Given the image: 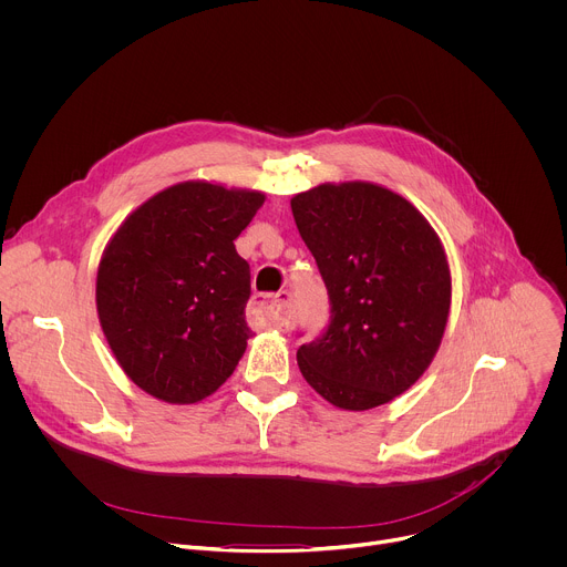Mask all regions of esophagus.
I'll use <instances>...</instances> for the list:
<instances>
[{
    "label": "esophagus",
    "instance_id": "esophagus-1",
    "mask_svg": "<svg viewBox=\"0 0 567 567\" xmlns=\"http://www.w3.org/2000/svg\"><path fill=\"white\" fill-rule=\"evenodd\" d=\"M254 313L256 318L278 327L280 331H291L296 327L293 296L289 291H278L274 298H256Z\"/></svg>",
    "mask_w": 567,
    "mask_h": 567
}]
</instances>
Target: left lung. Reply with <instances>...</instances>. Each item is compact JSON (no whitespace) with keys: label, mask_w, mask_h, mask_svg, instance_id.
Instances as JSON below:
<instances>
[{"label":"left lung","mask_w":567,"mask_h":567,"mask_svg":"<svg viewBox=\"0 0 567 567\" xmlns=\"http://www.w3.org/2000/svg\"><path fill=\"white\" fill-rule=\"evenodd\" d=\"M324 280L331 318L298 349L302 378L344 411L411 389L433 362L451 309V271L429 220L373 183H324L291 198Z\"/></svg>","instance_id":"left-lung-1"}]
</instances>
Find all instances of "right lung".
Returning <instances> with one entry per match:
<instances>
[{"label":"right lung","mask_w":567,"mask_h":567,"mask_svg":"<svg viewBox=\"0 0 567 567\" xmlns=\"http://www.w3.org/2000/svg\"><path fill=\"white\" fill-rule=\"evenodd\" d=\"M265 194L203 181L172 185L107 243L96 311L125 375L169 404L212 395L236 369L251 329V274L234 240Z\"/></svg>","instance_id":"obj_1"}]
</instances>
